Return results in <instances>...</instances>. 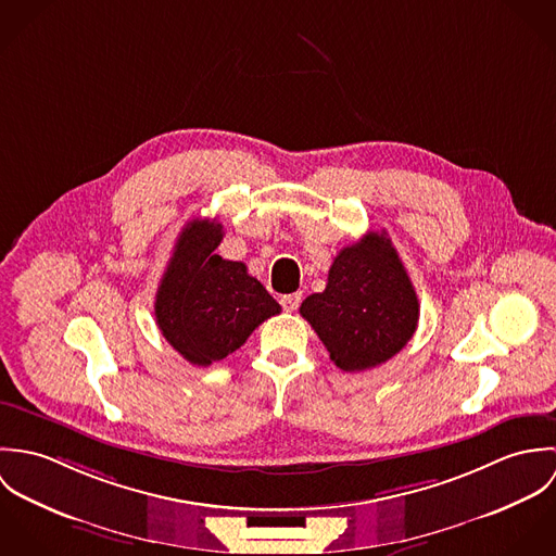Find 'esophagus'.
<instances>
[{
    "label": "esophagus",
    "mask_w": 556,
    "mask_h": 556,
    "mask_svg": "<svg viewBox=\"0 0 556 556\" xmlns=\"http://www.w3.org/2000/svg\"><path fill=\"white\" fill-rule=\"evenodd\" d=\"M280 304H282V308H285L287 313H295V311L300 308V304H302V293H291V295H285V298L280 300Z\"/></svg>",
    "instance_id": "1"
}]
</instances>
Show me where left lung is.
Returning a JSON list of instances; mask_svg holds the SVG:
<instances>
[{"instance_id": "obj_1", "label": "left lung", "mask_w": 556, "mask_h": 556, "mask_svg": "<svg viewBox=\"0 0 556 556\" xmlns=\"http://www.w3.org/2000/svg\"><path fill=\"white\" fill-rule=\"evenodd\" d=\"M300 315L340 370L359 372L386 364L413 338L419 300L392 239L370 231L338 252L325 291L308 295Z\"/></svg>"}]
</instances>
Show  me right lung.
I'll return each instance as SVG.
<instances>
[{
    "label": "right lung",
    "instance_id": "add662e5",
    "mask_svg": "<svg viewBox=\"0 0 556 556\" xmlns=\"http://www.w3.org/2000/svg\"><path fill=\"white\" fill-rule=\"evenodd\" d=\"M223 236L216 218L190 220L175 241L156 293L162 336L194 366L225 359L263 320L280 313L245 263L216 254Z\"/></svg>",
    "mask_w": 556,
    "mask_h": 556
}]
</instances>
